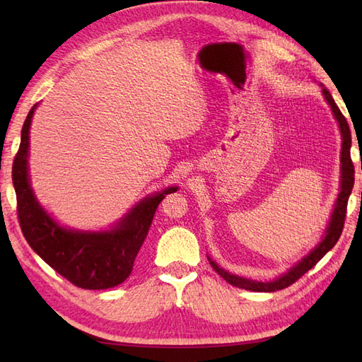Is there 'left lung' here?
<instances>
[{"label":"left lung","instance_id":"left-lung-1","mask_svg":"<svg viewBox=\"0 0 362 362\" xmlns=\"http://www.w3.org/2000/svg\"><path fill=\"white\" fill-rule=\"evenodd\" d=\"M324 95L327 103L332 105V110L334 113V117L339 122L341 127V134H342V153H341V163H342V180H341V193L337 196L336 206L333 211L332 221H329V226L327 228V235L324 240L320 241V244L314 249L310 255H306L298 264L291 269L288 274L281 275L280 279H276L274 281L263 283V281H253L243 279V276L233 275L230 272H226L224 269H221L214 261L210 259L211 267L216 271L222 279H224L227 283L232 284V286L241 288L245 291H255V292H275L291 286L292 283H296L300 276L305 275L310 271L311 267L316 266L319 261L324 258L325 253L328 250H332L334 247V244L339 240V236L344 230V222H345V213H347V204H349V197L353 189V183H355V166H353V161L350 157V148H351V134H350V127L349 122L345 119L342 112L339 110V107L336 105L333 96L329 95V91L324 88Z\"/></svg>","mask_w":362,"mask_h":362}]
</instances>
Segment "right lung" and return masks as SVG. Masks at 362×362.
<instances>
[{"mask_svg":"<svg viewBox=\"0 0 362 362\" xmlns=\"http://www.w3.org/2000/svg\"><path fill=\"white\" fill-rule=\"evenodd\" d=\"M37 104L29 110L21 129V143L12 165L17 213L28 244L74 286L107 289L118 286L132 272L134 261L149 232L153 214L165 196L177 188L146 197L117 228L103 233H82L57 226L35 201L28 177L29 127Z\"/></svg>","mask_w":362,"mask_h":362,"instance_id":"1","label":"right lung"}]
</instances>
